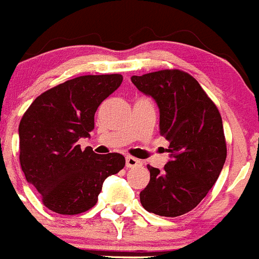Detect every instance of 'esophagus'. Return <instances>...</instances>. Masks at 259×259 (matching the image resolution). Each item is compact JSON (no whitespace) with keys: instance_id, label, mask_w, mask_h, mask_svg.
I'll return each instance as SVG.
<instances>
[{"instance_id":"1","label":"esophagus","mask_w":259,"mask_h":259,"mask_svg":"<svg viewBox=\"0 0 259 259\" xmlns=\"http://www.w3.org/2000/svg\"><path fill=\"white\" fill-rule=\"evenodd\" d=\"M142 162L140 161L139 159H136V157H132V156H127L125 157V166L127 168H137V166H140Z\"/></svg>"}]
</instances>
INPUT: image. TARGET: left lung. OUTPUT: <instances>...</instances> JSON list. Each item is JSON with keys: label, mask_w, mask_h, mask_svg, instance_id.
<instances>
[{"label": "left lung", "mask_w": 259, "mask_h": 259, "mask_svg": "<svg viewBox=\"0 0 259 259\" xmlns=\"http://www.w3.org/2000/svg\"><path fill=\"white\" fill-rule=\"evenodd\" d=\"M134 85L155 99L160 136L170 160L159 170L147 165L150 182L140 193L149 212L176 218L193 210L220 176L226 159L223 119L198 81L181 70L132 76Z\"/></svg>", "instance_id": "left-lung-1"}]
</instances>
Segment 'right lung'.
Masks as SVG:
<instances>
[{"label":"right lung","instance_id":"obj_1","mask_svg":"<svg viewBox=\"0 0 259 259\" xmlns=\"http://www.w3.org/2000/svg\"><path fill=\"white\" fill-rule=\"evenodd\" d=\"M122 81L119 73L80 76L44 91L24 113L19 124L21 169L53 212L90 210L103 182L124 168L123 155H98L77 145L90 136L98 107Z\"/></svg>","mask_w":259,"mask_h":259}]
</instances>
